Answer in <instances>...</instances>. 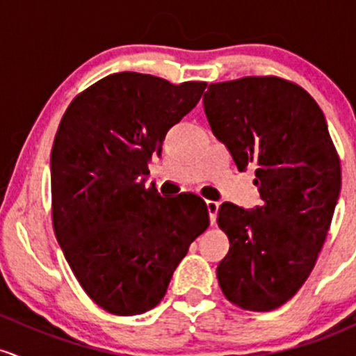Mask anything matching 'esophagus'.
Listing matches in <instances>:
<instances>
[{
  "instance_id": "obj_1",
  "label": "esophagus",
  "mask_w": 356,
  "mask_h": 356,
  "mask_svg": "<svg viewBox=\"0 0 356 356\" xmlns=\"http://www.w3.org/2000/svg\"><path fill=\"white\" fill-rule=\"evenodd\" d=\"M205 205H207V210H209V218H210V223H213V222H215V218H217L218 203H217V202H211V200H207Z\"/></svg>"
}]
</instances>
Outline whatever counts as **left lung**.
<instances>
[{
    "label": "left lung",
    "instance_id": "left-lung-1",
    "mask_svg": "<svg viewBox=\"0 0 356 356\" xmlns=\"http://www.w3.org/2000/svg\"><path fill=\"white\" fill-rule=\"evenodd\" d=\"M203 109L238 171L254 168L261 195L252 210L229 202L218 209L230 242L218 284L242 309L273 311L313 270L339 197L341 168L325 114L302 87L274 75L210 83Z\"/></svg>",
    "mask_w": 356,
    "mask_h": 356
}]
</instances>
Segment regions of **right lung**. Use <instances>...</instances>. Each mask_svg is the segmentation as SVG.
Returning a JSON list of instances; mask_svg holds the SVG:
<instances>
[{"instance_id": "1", "label": "right lung", "mask_w": 356, "mask_h": 356, "mask_svg": "<svg viewBox=\"0 0 356 356\" xmlns=\"http://www.w3.org/2000/svg\"><path fill=\"white\" fill-rule=\"evenodd\" d=\"M205 87L121 72L81 92L60 121L50 158L55 237L82 289L107 313L156 306L209 227L197 195L163 198L146 188L147 163Z\"/></svg>"}]
</instances>
